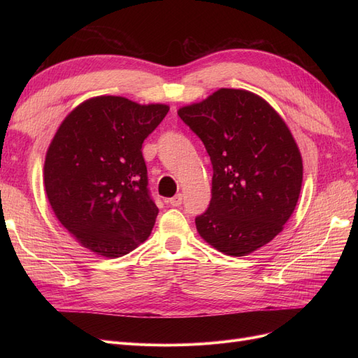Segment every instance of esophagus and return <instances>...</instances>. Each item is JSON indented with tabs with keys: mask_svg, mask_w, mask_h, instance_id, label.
<instances>
[{
	"mask_svg": "<svg viewBox=\"0 0 358 358\" xmlns=\"http://www.w3.org/2000/svg\"><path fill=\"white\" fill-rule=\"evenodd\" d=\"M167 203H169L170 206H173V208H178V206H180V204H182V194H176L175 197L169 199V200H167Z\"/></svg>",
	"mask_w": 358,
	"mask_h": 358,
	"instance_id": "esophagus-1",
	"label": "esophagus"
}]
</instances>
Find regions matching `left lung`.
Returning <instances> with one entry per match:
<instances>
[{
	"label": "left lung",
	"instance_id": "1",
	"mask_svg": "<svg viewBox=\"0 0 358 358\" xmlns=\"http://www.w3.org/2000/svg\"><path fill=\"white\" fill-rule=\"evenodd\" d=\"M210 157L212 199L197 231L218 251L242 257L284 229L297 204L303 164L288 127L267 101L222 88L178 112Z\"/></svg>",
	"mask_w": 358,
	"mask_h": 358
}]
</instances>
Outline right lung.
Listing matches in <instances>:
<instances>
[{"label": "right lung", "mask_w": 358, "mask_h": 358, "mask_svg": "<svg viewBox=\"0 0 358 358\" xmlns=\"http://www.w3.org/2000/svg\"><path fill=\"white\" fill-rule=\"evenodd\" d=\"M167 113L166 104L103 95L59 125L46 154L45 188L59 222L90 251L122 257L152 231L158 208L142 145Z\"/></svg>", "instance_id": "obj_1"}]
</instances>
